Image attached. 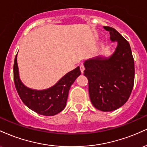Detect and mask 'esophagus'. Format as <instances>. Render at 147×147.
I'll return each instance as SVG.
<instances>
[{
    "label": "esophagus",
    "instance_id": "1",
    "mask_svg": "<svg viewBox=\"0 0 147 147\" xmlns=\"http://www.w3.org/2000/svg\"><path fill=\"white\" fill-rule=\"evenodd\" d=\"M84 69H85V68H84V65H80V70H81V72H82V73H84Z\"/></svg>",
    "mask_w": 147,
    "mask_h": 147
}]
</instances>
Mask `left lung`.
Listing matches in <instances>:
<instances>
[{
    "label": "left lung",
    "instance_id": "obj_1",
    "mask_svg": "<svg viewBox=\"0 0 147 147\" xmlns=\"http://www.w3.org/2000/svg\"><path fill=\"white\" fill-rule=\"evenodd\" d=\"M112 42H117L109 57H97L84 62V75L88 80L90 101L97 109L115 111L124 105L132 92L135 77L134 60L130 45L116 30L104 26Z\"/></svg>",
    "mask_w": 147,
    "mask_h": 147
}]
</instances>
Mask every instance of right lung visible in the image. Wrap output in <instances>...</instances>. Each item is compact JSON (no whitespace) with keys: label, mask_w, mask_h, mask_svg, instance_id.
<instances>
[{"label":"right lung","mask_w":147,"mask_h":147,"mask_svg":"<svg viewBox=\"0 0 147 147\" xmlns=\"http://www.w3.org/2000/svg\"><path fill=\"white\" fill-rule=\"evenodd\" d=\"M80 75L78 66L64 75L53 86L45 90H34L25 86L20 79L17 55L15 57L14 81L18 95L30 109L42 115H55L63 110L70 86Z\"/></svg>","instance_id":"1"}]
</instances>
